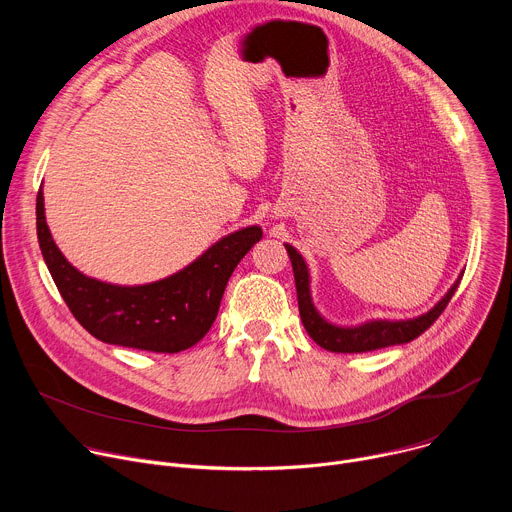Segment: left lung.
I'll return each mask as SVG.
<instances>
[{"mask_svg": "<svg viewBox=\"0 0 512 512\" xmlns=\"http://www.w3.org/2000/svg\"><path fill=\"white\" fill-rule=\"evenodd\" d=\"M287 255L291 259V267H294L296 277V289H298V306L300 316L306 332L312 336L316 344L330 352H369L393 344H405L413 338L421 336L440 314L446 310L448 302L452 300L454 291L460 285V277L454 281V285L448 289V294L437 302L427 314H421L417 318L409 320H371L358 326H336L328 322L314 306L312 291H310V271L304 261V257L298 253L296 247L285 243Z\"/></svg>", "mask_w": 512, "mask_h": 512, "instance_id": "1", "label": "left lung"}]
</instances>
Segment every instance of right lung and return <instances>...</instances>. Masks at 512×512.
<instances>
[{
	"label": "right lung",
	"mask_w": 512,
	"mask_h": 512,
	"mask_svg": "<svg viewBox=\"0 0 512 512\" xmlns=\"http://www.w3.org/2000/svg\"><path fill=\"white\" fill-rule=\"evenodd\" d=\"M36 229L62 300L89 334L107 344L168 354L204 338L221 308L229 277L263 237L257 225L245 227L216 241L170 277L143 285H115L87 277L60 253L46 225L42 186L36 198Z\"/></svg>",
	"instance_id": "right-lung-1"
}]
</instances>
